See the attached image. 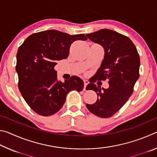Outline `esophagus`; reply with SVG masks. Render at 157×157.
Wrapping results in <instances>:
<instances>
[{"mask_svg": "<svg viewBox=\"0 0 157 157\" xmlns=\"http://www.w3.org/2000/svg\"><path fill=\"white\" fill-rule=\"evenodd\" d=\"M89 83L88 80H84V90H86V87L87 86V84Z\"/></svg>", "mask_w": 157, "mask_h": 157, "instance_id": "34e87169", "label": "esophagus"}]
</instances>
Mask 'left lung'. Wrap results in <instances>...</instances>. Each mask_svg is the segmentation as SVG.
Returning a JSON list of instances; mask_svg holds the SVG:
<instances>
[{
    "label": "left lung",
    "instance_id": "8db88e82",
    "mask_svg": "<svg viewBox=\"0 0 157 157\" xmlns=\"http://www.w3.org/2000/svg\"><path fill=\"white\" fill-rule=\"evenodd\" d=\"M86 36L102 46L105 55L97 73L86 89L96 93L97 101L86 106L95 116L109 118L120 109L132 94L139 78V55L131 39L116 31L102 29L86 34ZM97 79H108L109 88L97 87L94 84Z\"/></svg>",
    "mask_w": 157,
    "mask_h": 157
}]
</instances>
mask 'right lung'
Wrapping results in <instances>:
<instances>
[{"label": "right lung", "mask_w": 157, "mask_h": 157, "mask_svg": "<svg viewBox=\"0 0 157 157\" xmlns=\"http://www.w3.org/2000/svg\"><path fill=\"white\" fill-rule=\"evenodd\" d=\"M86 39L83 34L70 35L50 30L31 34L18 48L16 66L18 89L34 112L51 116L61 109L68 92L82 91V79L72 76L63 82L59 81L54 67L57 61L68 57L74 41Z\"/></svg>", "instance_id": "obj_1"}]
</instances>
